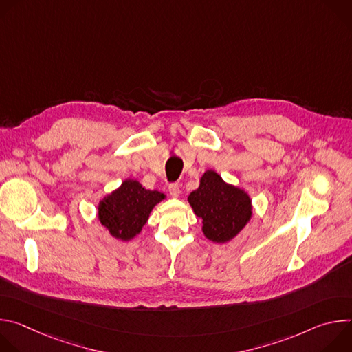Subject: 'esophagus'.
<instances>
[{
	"label": "esophagus",
	"instance_id": "obj_1",
	"mask_svg": "<svg viewBox=\"0 0 352 352\" xmlns=\"http://www.w3.org/2000/svg\"><path fill=\"white\" fill-rule=\"evenodd\" d=\"M168 192H170V195H171L173 197H178L179 193H181L179 185H178V184H170V185H168Z\"/></svg>",
	"mask_w": 352,
	"mask_h": 352
}]
</instances>
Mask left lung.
Instances as JSON below:
<instances>
[{
    "label": "left lung",
    "instance_id": "obj_1",
    "mask_svg": "<svg viewBox=\"0 0 352 352\" xmlns=\"http://www.w3.org/2000/svg\"><path fill=\"white\" fill-rule=\"evenodd\" d=\"M197 217L202 219L204 232L213 242L232 239L252 216L249 196L232 185L226 184L214 171H206L200 185L189 197Z\"/></svg>",
    "mask_w": 352,
    "mask_h": 352
}]
</instances>
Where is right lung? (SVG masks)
Segmentation results:
<instances>
[{"label":"right lung","mask_w":352,"mask_h":352,"mask_svg":"<svg viewBox=\"0 0 352 352\" xmlns=\"http://www.w3.org/2000/svg\"><path fill=\"white\" fill-rule=\"evenodd\" d=\"M164 199L159 190L144 189L138 181L126 179L98 205V219L110 234L128 241L140 232L150 212Z\"/></svg>","instance_id":"1"}]
</instances>
